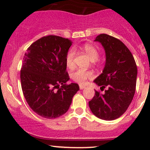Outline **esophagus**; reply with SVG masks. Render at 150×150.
Listing matches in <instances>:
<instances>
[{"instance_id":"obj_1","label":"esophagus","mask_w":150,"mask_h":150,"mask_svg":"<svg viewBox=\"0 0 150 150\" xmlns=\"http://www.w3.org/2000/svg\"><path fill=\"white\" fill-rule=\"evenodd\" d=\"M85 88H86V86H83V85H80V89H81V90H83V89H84Z\"/></svg>"}]
</instances>
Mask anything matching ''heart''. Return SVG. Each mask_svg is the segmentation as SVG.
Listing matches in <instances>:
<instances>
[{
	"label": "heart",
	"instance_id": "1",
	"mask_svg": "<svg viewBox=\"0 0 150 150\" xmlns=\"http://www.w3.org/2000/svg\"><path fill=\"white\" fill-rule=\"evenodd\" d=\"M83 49L87 54L92 62H94L99 58V52L97 48L90 44H85L83 46ZM75 50L71 48L67 54L65 58L66 65L67 67L72 68L74 66V57H75ZM93 73L92 71L85 70L83 69H77L71 73V78L75 82L80 84H84L88 79L93 78Z\"/></svg>",
	"mask_w": 150,
	"mask_h": 150
}]
</instances>
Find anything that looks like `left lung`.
Instances as JSON below:
<instances>
[{
	"instance_id": "8db88e82",
	"label": "left lung",
	"mask_w": 150,
	"mask_h": 150,
	"mask_svg": "<svg viewBox=\"0 0 150 150\" xmlns=\"http://www.w3.org/2000/svg\"><path fill=\"white\" fill-rule=\"evenodd\" d=\"M99 42L105 51V65L102 73L93 81L105 93L95 91L88 102L92 113L99 118L113 120L127 110L136 91L137 67L131 51L118 39L107 34L98 35Z\"/></svg>"
}]
</instances>
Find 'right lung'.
Here are the masks:
<instances>
[{"instance_id":"add662e5","label":"right lung","mask_w":150,"mask_h":150,"mask_svg":"<svg viewBox=\"0 0 150 150\" xmlns=\"http://www.w3.org/2000/svg\"><path fill=\"white\" fill-rule=\"evenodd\" d=\"M72 43L59 36H45L29 47L24 57L20 73L24 96L30 108L45 118L65 114L79 91L78 84H66L69 78L65 58Z\"/></svg>"}]
</instances>
